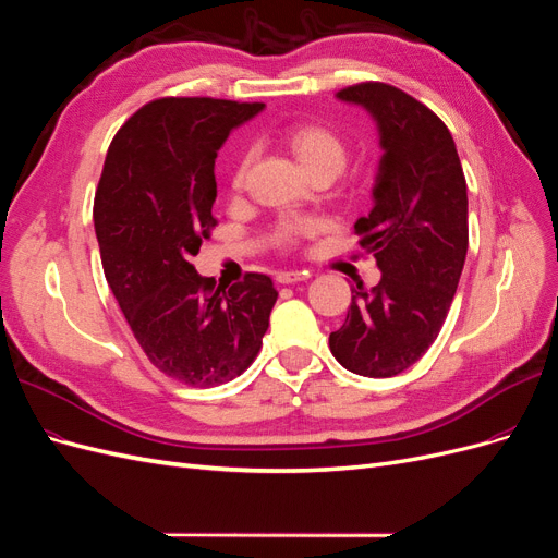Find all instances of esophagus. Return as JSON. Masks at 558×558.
Instances as JSON below:
<instances>
[{
  "label": "esophagus",
  "mask_w": 558,
  "mask_h": 558,
  "mask_svg": "<svg viewBox=\"0 0 558 558\" xmlns=\"http://www.w3.org/2000/svg\"><path fill=\"white\" fill-rule=\"evenodd\" d=\"M308 278H311V274H305V271H280L276 276V280L280 284H294V282H301V280H308Z\"/></svg>",
  "instance_id": "obj_1"
}]
</instances>
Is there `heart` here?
<instances>
[{"mask_svg": "<svg viewBox=\"0 0 558 558\" xmlns=\"http://www.w3.org/2000/svg\"><path fill=\"white\" fill-rule=\"evenodd\" d=\"M287 141H290L292 153L296 155V159L308 173L317 169H331L338 173L345 167V159H348L345 141L329 128H322V124H296V128H292L290 134H287ZM250 161H253V150H245L236 159V167H233V175H231L233 187L243 185ZM292 231H294L292 227L287 229V233Z\"/></svg>", "mask_w": 558, "mask_h": 558, "instance_id": "obj_1", "label": "heart"}]
</instances>
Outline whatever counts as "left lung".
Wrapping results in <instances>:
<instances>
[{
	"label": "left lung",
	"mask_w": 558,
	"mask_h": 558,
	"mask_svg": "<svg viewBox=\"0 0 558 558\" xmlns=\"http://www.w3.org/2000/svg\"><path fill=\"white\" fill-rule=\"evenodd\" d=\"M336 99L362 106L383 150L373 208L354 225L383 278L352 290L329 348L356 375L393 377L430 348L452 305L469 253L465 178L445 122L403 89L362 83Z\"/></svg>",
	"instance_id": "1"
}]
</instances>
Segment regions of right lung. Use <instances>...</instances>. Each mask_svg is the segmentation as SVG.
<instances>
[{
  "label": "right lung",
  "mask_w": 558,
  "mask_h": 558,
  "mask_svg": "<svg viewBox=\"0 0 558 558\" xmlns=\"http://www.w3.org/2000/svg\"><path fill=\"white\" fill-rule=\"evenodd\" d=\"M264 104L157 99L116 134L95 196L106 280L150 362L190 387L241 375L262 348L278 292L247 274L218 284L190 264L218 225L215 157Z\"/></svg>",
  "instance_id": "right-lung-1"
}]
</instances>
